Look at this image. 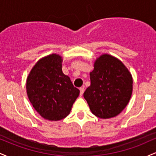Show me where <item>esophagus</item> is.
I'll return each mask as SVG.
<instances>
[{"mask_svg":"<svg viewBox=\"0 0 156 156\" xmlns=\"http://www.w3.org/2000/svg\"><path fill=\"white\" fill-rule=\"evenodd\" d=\"M79 89H80V95H82V94H83V92H84V88H83V87H80Z\"/></svg>","mask_w":156,"mask_h":156,"instance_id":"obj_1","label":"esophagus"}]
</instances>
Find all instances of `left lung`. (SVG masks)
Wrapping results in <instances>:
<instances>
[{"label":"left lung","mask_w":156,"mask_h":156,"mask_svg":"<svg viewBox=\"0 0 156 156\" xmlns=\"http://www.w3.org/2000/svg\"><path fill=\"white\" fill-rule=\"evenodd\" d=\"M90 86L83 97L91 112L101 119H109L122 112L131 98L133 78L120 60L104 53L94 63Z\"/></svg>","instance_id":"obj_1"}]
</instances>
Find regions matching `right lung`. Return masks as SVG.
Listing matches in <instances>:
<instances>
[{
    "instance_id": "right-lung-1",
    "label": "right lung",
    "mask_w": 156,
    "mask_h": 156,
    "mask_svg": "<svg viewBox=\"0 0 156 156\" xmlns=\"http://www.w3.org/2000/svg\"><path fill=\"white\" fill-rule=\"evenodd\" d=\"M62 57L52 53L40 58L26 80V92L34 108L44 119L58 121L67 117L79 95L69 76L62 72Z\"/></svg>"
}]
</instances>
